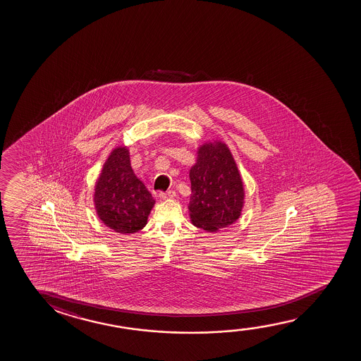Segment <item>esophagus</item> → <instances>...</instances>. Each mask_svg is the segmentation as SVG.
<instances>
[{
  "mask_svg": "<svg viewBox=\"0 0 361 361\" xmlns=\"http://www.w3.org/2000/svg\"><path fill=\"white\" fill-rule=\"evenodd\" d=\"M173 196H175V192H173V191L159 193V198H160V200H168V198H173Z\"/></svg>",
  "mask_w": 361,
  "mask_h": 361,
  "instance_id": "1",
  "label": "esophagus"
}]
</instances>
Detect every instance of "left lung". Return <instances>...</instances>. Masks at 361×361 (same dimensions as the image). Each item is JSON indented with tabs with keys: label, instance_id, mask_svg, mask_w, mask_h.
Segmentation results:
<instances>
[{
	"label": "left lung",
	"instance_id": "1",
	"mask_svg": "<svg viewBox=\"0 0 361 361\" xmlns=\"http://www.w3.org/2000/svg\"><path fill=\"white\" fill-rule=\"evenodd\" d=\"M190 218L195 227L218 232L237 222L244 207V185L231 150L221 140L206 142L197 149L190 169Z\"/></svg>",
	"mask_w": 361,
	"mask_h": 361
}]
</instances>
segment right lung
<instances>
[{
	"label": "right lung",
	"mask_w": 361,
	"mask_h": 361,
	"mask_svg": "<svg viewBox=\"0 0 361 361\" xmlns=\"http://www.w3.org/2000/svg\"><path fill=\"white\" fill-rule=\"evenodd\" d=\"M94 203L99 219L114 232L130 234L145 227L155 201L135 176L127 147L114 148L104 161Z\"/></svg>",
	"instance_id": "right-lung-1"
}]
</instances>
